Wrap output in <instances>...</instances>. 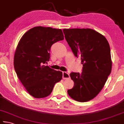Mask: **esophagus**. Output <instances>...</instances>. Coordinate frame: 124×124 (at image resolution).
Returning a JSON list of instances; mask_svg holds the SVG:
<instances>
[{
    "label": "esophagus",
    "mask_w": 124,
    "mask_h": 124,
    "mask_svg": "<svg viewBox=\"0 0 124 124\" xmlns=\"http://www.w3.org/2000/svg\"><path fill=\"white\" fill-rule=\"evenodd\" d=\"M63 76H62V78L63 79H67V78H69L70 76H69V74L68 73H67V72H65L63 71Z\"/></svg>",
    "instance_id": "obj_1"
}]
</instances>
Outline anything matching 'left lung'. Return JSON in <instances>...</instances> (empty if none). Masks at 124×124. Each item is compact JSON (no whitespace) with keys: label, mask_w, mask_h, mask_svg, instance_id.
<instances>
[{"label":"left lung","mask_w":124,"mask_h":124,"mask_svg":"<svg viewBox=\"0 0 124 124\" xmlns=\"http://www.w3.org/2000/svg\"><path fill=\"white\" fill-rule=\"evenodd\" d=\"M64 37L76 57H81V73L70 74L74 85L68 90L79 102L93 99L104 86L112 70L111 50L105 37L91 29H64Z\"/></svg>","instance_id":"1"}]
</instances>
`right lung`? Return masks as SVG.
I'll return each mask as SVG.
<instances>
[{
	"mask_svg": "<svg viewBox=\"0 0 124 124\" xmlns=\"http://www.w3.org/2000/svg\"><path fill=\"white\" fill-rule=\"evenodd\" d=\"M64 39L61 29L36 26L24 33L14 56V68L18 78L30 95L43 98L50 95L62 73L44 65L49 61L51 46Z\"/></svg>",
	"mask_w": 124,
	"mask_h": 124,
	"instance_id": "1",
	"label": "right lung"
}]
</instances>
